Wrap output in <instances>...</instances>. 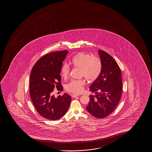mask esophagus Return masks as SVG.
<instances>
[{"mask_svg":"<svg viewBox=\"0 0 152 152\" xmlns=\"http://www.w3.org/2000/svg\"><path fill=\"white\" fill-rule=\"evenodd\" d=\"M78 95H77V94H72V97L73 98H76V97H77V96H78Z\"/></svg>","mask_w":152,"mask_h":152,"instance_id":"1","label":"esophagus"}]
</instances>
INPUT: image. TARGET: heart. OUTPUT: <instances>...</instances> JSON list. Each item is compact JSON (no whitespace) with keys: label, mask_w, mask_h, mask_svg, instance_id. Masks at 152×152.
Wrapping results in <instances>:
<instances>
[{"label":"heart","mask_w":152,"mask_h":152,"mask_svg":"<svg viewBox=\"0 0 152 152\" xmlns=\"http://www.w3.org/2000/svg\"><path fill=\"white\" fill-rule=\"evenodd\" d=\"M71 63L76 69H80V76L85 77L90 82L95 81L102 71V63L99 58L89 54L79 52L73 57ZM70 73V68L64 64L61 68L60 74L63 79H66ZM85 83L83 80H72L66 86L67 91L74 94L81 93Z\"/></svg>","instance_id":"1"}]
</instances>
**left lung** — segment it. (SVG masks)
<instances>
[{"label": "left lung", "mask_w": 152, "mask_h": 152, "mask_svg": "<svg viewBox=\"0 0 152 152\" xmlns=\"http://www.w3.org/2000/svg\"><path fill=\"white\" fill-rule=\"evenodd\" d=\"M102 71L98 79L90 87L96 94L90 96L87 110L98 118L108 116L114 110L121 99L123 83L121 69L116 61L104 51L99 50Z\"/></svg>", "instance_id": "obj_1"}]
</instances>
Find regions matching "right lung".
Segmentation results:
<instances>
[{
    "label": "right lung",
    "mask_w": 152,
    "mask_h": 152,
    "mask_svg": "<svg viewBox=\"0 0 152 152\" xmlns=\"http://www.w3.org/2000/svg\"><path fill=\"white\" fill-rule=\"evenodd\" d=\"M68 51L51 52L42 57L31 69L29 94L37 112L49 120H58L64 115L71 101V96L64 94L55 98L54 89L62 91L61 68Z\"/></svg>",
    "instance_id": "1"
}]
</instances>
